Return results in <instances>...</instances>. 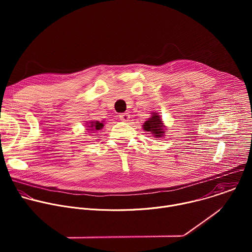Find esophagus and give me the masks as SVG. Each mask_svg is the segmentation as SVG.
<instances>
[{
  "instance_id": "obj_1",
  "label": "esophagus",
  "mask_w": 252,
  "mask_h": 252,
  "mask_svg": "<svg viewBox=\"0 0 252 252\" xmlns=\"http://www.w3.org/2000/svg\"><path fill=\"white\" fill-rule=\"evenodd\" d=\"M119 118H120V120L123 121V122H127L130 117H129V114H128V113H124V114H121V115L119 116Z\"/></svg>"
}]
</instances>
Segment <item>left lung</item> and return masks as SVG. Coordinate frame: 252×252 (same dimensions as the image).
Wrapping results in <instances>:
<instances>
[{"instance_id":"obj_1","label":"left lung","mask_w":252,"mask_h":252,"mask_svg":"<svg viewBox=\"0 0 252 252\" xmlns=\"http://www.w3.org/2000/svg\"><path fill=\"white\" fill-rule=\"evenodd\" d=\"M143 128H145L146 131H151V133L155 134V136L157 137L162 136L163 132H165L162 127L161 120L159 119V116H157V114H155L153 118H150V120H148L145 123V125H143Z\"/></svg>"}]
</instances>
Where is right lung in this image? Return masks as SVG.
Returning <instances> with one entry per match:
<instances>
[{
  "instance_id": "1",
  "label": "right lung",
  "mask_w": 252,
  "mask_h": 252,
  "mask_svg": "<svg viewBox=\"0 0 252 252\" xmlns=\"http://www.w3.org/2000/svg\"><path fill=\"white\" fill-rule=\"evenodd\" d=\"M103 126V125L99 122H91V126H89V127L91 128L90 130L91 131H94V130H98L100 129L101 127Z\"/></svg>"
}]
</instances>
